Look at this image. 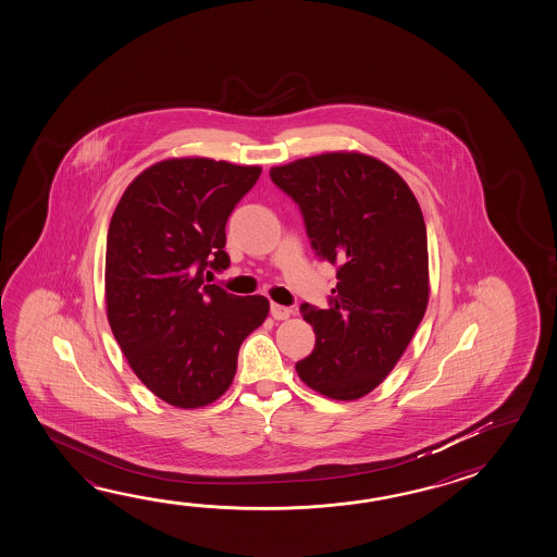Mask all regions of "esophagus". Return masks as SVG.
I'll use <instances>...</instances> for the list:
<instances>
[{
  "instance_id": "esophagus-1",
  "label": "esophagus",
  "mask_w": 557,
  "mask_h": 557,
  "mask_svg": "<svg viewBox=\"0 0 557 557\" xmlns=\"http://www.w3.org/2000/svg\"><path fill=\"white\" fill-rule=\"evenodd\" d=\"M270 314L274 317L275 321H285V319H289L292 309H289V307H283V305H277V302H272V305H270Z\"/></svg>"
}]
</instances>
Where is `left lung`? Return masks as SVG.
<instances>
[{
    "mask_svg": "<svg viewBox=\"0 0 557 557\" xmlns=\"http://www.w3.org/2000/svg\"><path fill=\"white\" fill-rule=\"evenodd\" d=\"M270 177L299 206L314 255L338 280L329 309L301 305L317 342L295 370L321 395L360 399L389 375L429 305L419 201L395 170L358 152L301 158Z\"/></svg>",
    "mask_w": 557,
    "mask_h": 557,
    "instance_id": "left-lung-1",
    "label": "left lung"
}]
</instances>
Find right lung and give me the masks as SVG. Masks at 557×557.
Wrapping results in <instances>:
<instances>
[{
	"instance_id": "add662e5",
	"label": "right lung",
	"mask_w": 557,
	"mask_h": 557,
	"mask_svg": "<svg viewBox=\"0 0 557 557\" xmlns=\"http://www.w3.org/2000/svg\"><path fill=\"white\" fill-rule=\"evenodd\" d=\"M260 174L172 158L135 177L111 216L109 326L138 380L180 409L206 407L231 387L240 344L270 311L262 295L238 297L209 283L211 270L231 264L226 219Z\"/></svg>"
}]
</instances>
